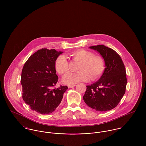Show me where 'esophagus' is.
Here are the masks:
<instances>
[{
    "mask_svg": "<svg viewBox=\"0 0 146 146\" xmlns=\"http://www.w3.org/2000/svg\"><path fill=\"white\" fill-rule=\"evenodd\" d=\"M75 85H68V88H74V87H75Z\"/></svg>",
    "mask_w": 146,
    "mask_h": 146,
    "instance_id": "1",
    "label": "esophagus"
}]
</instances>
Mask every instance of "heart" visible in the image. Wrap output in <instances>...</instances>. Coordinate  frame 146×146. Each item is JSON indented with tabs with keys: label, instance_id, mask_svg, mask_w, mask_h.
<instances>
[{
	"label": "heart",
	"instance_id": "1",
	"mask_svg": "<svg viewBox=\"0 0 146 146\" xmlns=\"http://www.w3.org/2000/svg\"><path fill=\"white\" fill-rule=\"evenodd\" d=\"M75 62H80L75 73H70L63 79V83L73 84L81 82H86L90 79L95 80L101 76L106 68L104 59L101 56L94 55L90 51L83 49L74 50L68 54ZM54 67L56 71L64 76L70 70L69 63L64 56H60L56 60Z\"/></svg>",
	"mask_w": 146,
	"mask_h": 146
}]
</instances>
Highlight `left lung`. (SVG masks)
Masks as SVG:
<instances>
[{
    "label": "left lung",
    "mask_w": 146,
    "mask_h": 146,
    "mask_svg": "<svg viewBox=\"0 0 146 146\" xmlns=\"http://www.w3.org/2000/svg\"><path fill=\"white\" fill-rule=\"evenodd\" d=\"M90 48L102 56L106 68L98 81L86 86L84 101L96 111H110L118 105L125 94L127 84L125 66L119 54L111 48L104 45Z\"/></svg>",
    "instance_id": "1"
}]
</instances>
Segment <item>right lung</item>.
<instances>
[{
	"label": "right lung",
	"mask_w": 146,
	"mask_h": 146,
	"mask_svg": "<svg viewBox=\"0 0 146 146\" xmlns=\"http://www.w3.org/2000/svg\"><path fill=\"white\" fill-rule=\"evenodd\" d=\"M63 53L42 48L25 62L21 74L22 98L30 108L42 115L54 111L60 104L67 86L56 88L58 80L54 63Z\"/></svg>",
	"instance_id": "right-lung-1"
}]
</instances>
